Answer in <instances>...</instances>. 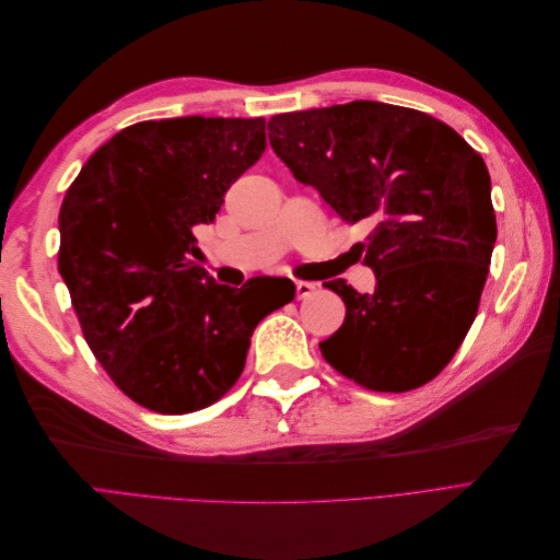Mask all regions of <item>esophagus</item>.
Here are the masks:
<instances>
[{
  "mask_svg": "<svg viewBox=\"0 0 560 560\" xmlns=\"http://www.w3.org/2000/svg\"><path fill=\"white\" fill-rule=\"evenodd\" d=\"M315 282H308V280H296V296L299 299H306L311 296V292H315Z\"/></svg>",
  "mask_w": 560,
  "mask_h": 560,
  "instance_id": "1",
  "label": "esophagus"
}]
</instances>
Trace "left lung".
<instances>
[{
    "label": "left lung",
    "instance_id": "1",
    "mask_svg": "<svg viewBox=\"0 0 560 560\" xmlns=\"http://www.w3.org/2000/svg\"><path fill=\"white\" fill-rule=\"evenodd\" d=\"M268 130L299 182L343 222L374 226L358 249L376 290L325 282L346 319L322 358L376 393L430 383L477 317L498 238L481 154L439 118L374 100L278 114Z\"/></svg>",
    "mask_w": 560,
    "mask_h": 560
}]
</instances>
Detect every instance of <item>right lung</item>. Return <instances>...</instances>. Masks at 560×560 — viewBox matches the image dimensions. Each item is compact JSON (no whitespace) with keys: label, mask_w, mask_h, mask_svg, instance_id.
Instances as JSON below:
<instances>
[{"label":"right lung","mask_w":560,"mask_h":560,"mask_svg":"<svg viewBox=\"0 0 560 560\" xmlns=\"http://www.w3.org/2000/svg\"><path fill=\"white\" fill-rule=\"evenodd\" d=\"M264 149V118L140 121L100 147L65 194L58 268L83 338L144 409L182 416L222 399L254 327L294 299L290 280L266 303L191 259L194 229Z\"/></svg>","instance_id":"obj_1"}]
</instances>
